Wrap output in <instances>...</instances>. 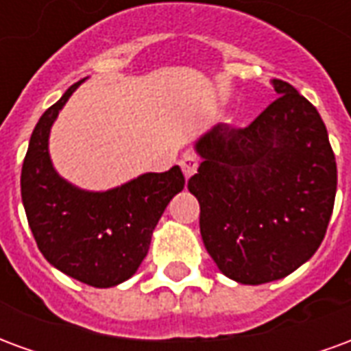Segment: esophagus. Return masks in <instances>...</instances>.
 <instances>
[{
    "instance_id": "obj_1",
    "label": "esophagus",
    "mask_w": 351,
    "mask_h": 351,
    "mask_svg": "<svg viewBox=\"0 0 351 351\" xmlns=\"http://www.w3.org/2000/svg\"><path fill=\"white\" fill-rule=\"evenodd\" d=\"M180 167L186 178H190L191 175H195V171L199 167V156L197 154H186L182 160H180Z\"/></svg>"
}]
</instances>
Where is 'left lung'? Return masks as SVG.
Here are the masks:
<instances>
[{"label": "left lung", "mask_w": 351, "mask_h": 351, "mask_svg": "<svg viewBox=\"0 0 351 351\" xmlns=\"http://www.w3.org/2000/svg\"><path fill=\"white\" fill-rule=\"evenodd\" d=\"M278 97L246 128L218 123L199 138L188 180L206 252L226 276L265 284L308 261L324 241L337 161L316 107L272 79Z\"/></svg>", "instance_id": "1"}]
</instances>
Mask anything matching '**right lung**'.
<instances>
[{"label":"right lung","instance_id":"add662e5","mask_svg":"<svg viewBox=\"0 0 351 351\" xmlns=\"http://www.w3.org/2000/svg\"><path fill=\"white\" fill-rule=\"evenodd\" d=\"M80 82L35 125L20 176L22 203L35 243L50 265L88 286L110 287L135 274L154 228L186 180L178 165L101 193L60 178L50 163V125Z\"/></svg>","mask_w":351,"mask_h":351}]
</instances>
